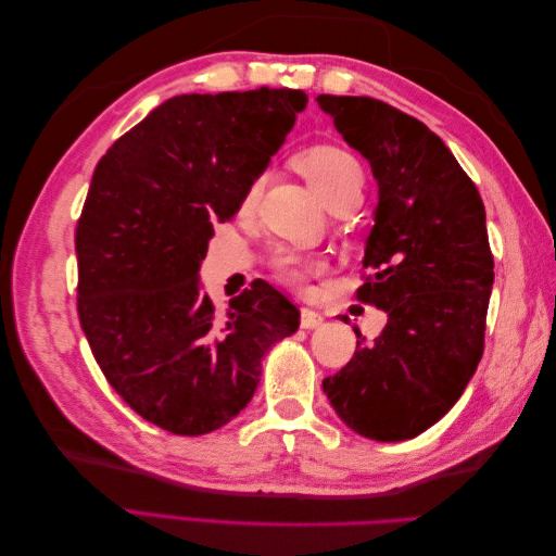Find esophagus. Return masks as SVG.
Returning a JSON list of instances; mask_svg holds the SVG:
<instances>
[{
    "instance_id": "obj_1",
    "label": "esophagus",
    "mask_w": 556,
    "mask_h": 556,
    "mask_svg": "<svg viewBox=\"0 0 556 556\" xmlns=\"http://www.w3.org/2000/svg\"><path fill=\"white\" fill-rule=\"evenodd\" d=\"M323 315H319L317 311L313 308H301V327L304 329H317L319 325H323Z\"/></svg>"
}]
</instances>
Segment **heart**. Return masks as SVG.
Masks as SVG:
<instances>
[{
  "label": "heart",
  "mask_w": 556,
  "mask_h": 556,
  "mask_svg": "<svg viewBox=\"0 0 556 556\" xmlns=\"http://www.w3.org/2000/svg\"><path fill=\"white\" fill-rule=\"evenodd\" d=\"M296 164L301 174L308 178V182L319 194V199L325 201L327 206H331L333 201L345 199V197H362L364 188V169L359 160L350 153L345 148L339 146H313L306 153H301L296 157ZM264 188V176H257L255 180H250L245 188L241 206L248 211L257 204V199ZM274 266L282 280H288L292 285H304L306 278L317 271L319 262L304 255L299 250L290 248H280L274 255Z\"/></svg>",
  "instance_id": "heart-1"
}]
</instances>
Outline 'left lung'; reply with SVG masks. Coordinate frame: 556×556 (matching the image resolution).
<instances>
[{"label":"left lung","instance_id":"1","mask_svg":"<svg viewBox=\"0 0 556 556\" xmlns=\"http://www.w3.org/2000/svg\"><path fill=\"white\" fill-rule=\"evenodd\" d=\"M378 180L371 271L357 299L387 313L374 341L323 380L336 415L364 439H415L457 403L484 350L494 285L484 204L450 148L417 117L374 97L319 94Z\"/></svg>","mask_w":556,"mask_h":556}]
</instances>
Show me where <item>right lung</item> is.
Listing matches in <instances>:
<instances>
[{"mask_svg":"<svg viewBox=\"0 0 556 556\" xmlns=\"http://www.w3.org/2000/svg\"><path fill=\"white\" fill-rule=\"evenodd\" d=\"M306 102L288 88L172 97L92 174L76 227L80 327L113 390L164 431L225 427L266 350L299 329V308L260 278L217 317L199 266Z\"/></svg>","mask_w":556,"mask_h":556,"instance_id":"1","label":"right lung"}]
</instances>
